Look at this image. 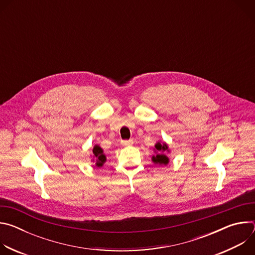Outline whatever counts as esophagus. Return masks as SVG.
Returning a JSON list of instances; mask_svg holds the SVG:
<instances>
[{
  "mask_svg": "<svg viewBox=\"0 0 255 255\" xmlns=\"http://www.w3.org/2000/svg\"><path fill=\"white\" fill-rule=\"evenodd\" d=\"M121 143L123 145H132L133 144V140L132 139H130V140H123Z\"/></svg>",
  "mask_w": 255,
  "mask_h": 255,
  "instance_id": "esophagus-1",
  "label": "esophagus"
}]
</instances>
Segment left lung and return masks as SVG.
<instances>
[{"instance_id":"8db88e82","label":"left lung","mask_w":255,"mask_h":255,"mask_svg":"<svg viewBox=\"0 0 255 255\" xmlns=\"http://www.w3.org/2000/svg\"><path fill=\"white\" fill-rule=\"evenodd\" d=\"M165 151H168V147L164 142H157L155 144V155L152 156V161L156 164L162 165L168 163V157L164 154Z\"/></svg>"}]
</instances>
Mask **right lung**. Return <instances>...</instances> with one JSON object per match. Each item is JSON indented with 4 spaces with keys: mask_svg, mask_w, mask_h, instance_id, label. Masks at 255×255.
Instances as JSON below:
<instances>
[{
    "mask_svg": "<svg viewBox=\"0 0 255 255\" xmlns=\"http://www.w3.org/2000/svg\"><path fill=\"white\" fill-rule=\"evenodd\" d=\"M93 154H94V157L96 158V165L99 167L102 166L106 161V155L104 154L103 149L100 146H98V145H96L93 149Z\"/></svg>",
    "mask_w": 255,
    "mask_h": 255,
    "instance_id": "right-lung-1",
    "label": "right lung"
}]
</instances>
